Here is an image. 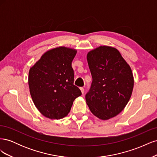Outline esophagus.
<instances>
[{
  "label": "esophagus",
  "instance_id": "obj_1",
  "mask_svg": "<svg viewBox=\"0 0 157 157\" xmlns=\"http://www.w3.org/2000/svg\"><path fill=\"white\" fill-rule=\"evenodd\" d=\"M80 90H81L82 94H84V88L83 87H80Z\"/></svg>",
  "mask_w": 157,
  "mask_h": 157
}]
</instances>
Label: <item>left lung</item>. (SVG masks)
<instances>
[{"label": "left lung", "instance_id": "left-lung-1", "mask_svg": "<svg viewBox=\"0 0 157 157\" xmlns=\"http://www.w3.org/2000/svg\"><path fill=\"white\" fill-rule=\"evenodd\" d=\"M92 82L85 98L90 111L107 120L119 114L134 87L131 68L116 48L100 46L87 55Z\"/></svg>", "mask_w": 157, "mask_h": 157}]
</instances>
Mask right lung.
<instances>
[{"instance_id":"add662e5","label":"right lung","mask_w":157,"mask_h":157,"mask_svg":"<svg viewBox=\"0 0 157 157\" xmlns=\"http://www.w3.org/2000/svg\"><path fill=\"white\" fill-rule=\"evenodd\" d=\"M77 51L65 47L50 50L42 55L29 73L30 94L41 114L51 119L68 115L75 98L81 96L73 84L71 63Z\"/></svg>"}]
</instances>
